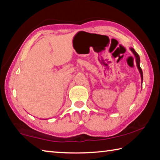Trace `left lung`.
Segmentation results:
<instances>
[{
	"label": "left lung",
	"mask_w": 160,
	"mask_h": 160,
	"mask_svg": "<svg viewBox=\"0 0 160 160\" xmlns=\"http://www.w3.org/2000/svg\"><path fill=\"white\" fill-rule=\"evenodd\" d=\"M131 50L132 52L134 53V55H135V58H136L137 66H138V69H139V71H140V75H141V78H142V80H143V76H142V69H141V68H140V56H139L138 54L137 53L136 51H135L133 49V48H131Z\"/></svg>",
	"instance_id": "left-lung-1"
}]
</instances>
